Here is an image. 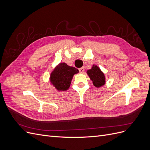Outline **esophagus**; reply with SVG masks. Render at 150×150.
<instances>
[{
    "label": "esophagus",
    "mask_w": 150,
    "mask_h": 150,
    "mask_svg": "<svg viewBox=\"0 0 150 150\" xmlns=\"http://www.w3.org/2000/svg\"><path fill=\"white\" fill-rule=\"evenodd\" d=\"M79 70L80 72H81V73H83V72H84V67H81V68H79Z\"/></svg>",
    "instance_id": "esophagus-1"
}]
</instances>
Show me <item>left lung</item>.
Listing matches in <instances>:
<instances>
[{"mask_svg":"<svg viewBox=\"0 0 150 150\" xmlns=\"http://www.w3.org/2000/svg\"><path fill=\"white\" fill-rule=\"evenodd\" d=\"M87 74L91 80L93 81V83L95 87L99 88L105 84V76L97 66L93 65L91 69L88 70Z\"/></svg>","mask_w":150,"mask_h":150,"instance_id":"obj_1","label":"left lung"}]
</instances>
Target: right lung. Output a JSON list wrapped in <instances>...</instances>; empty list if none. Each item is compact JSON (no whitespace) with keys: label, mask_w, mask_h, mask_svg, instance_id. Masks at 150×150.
Instances as JSON below:
<instances>
[{"label":"right lung","mask_w":150,"mask_h":150,"mask_svg":"<svg viewBox=\"0 0 150 150\" xmlns=\"http://www.w3.org/2000/svg\"><path fill=\"white\" fill-rule=\"evenodd\" d=\"M78 72L76 68L61 62L51 72L50 81L58 91H66L69 88L73 76Z\"/></svg>","instance_id":"obj_1"}]
</instances>
